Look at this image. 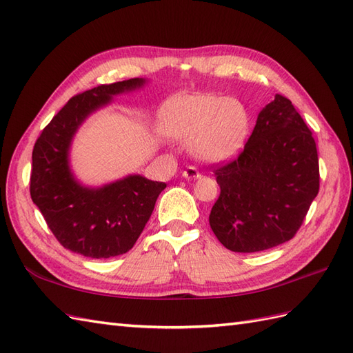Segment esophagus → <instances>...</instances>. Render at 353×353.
Returning a JSON list of instances; mask_svg holds the SVG:
<instances>
[{
  "mask_svg": "<svg viewBox=\"0 0 353 353\" xmlns=\"http://www.w3.org/2000/svg\"><path fill=\"white\" fill-rule=\"evenodd\" d=\"M183 176L187 178V179H196V178L201 176V174H199V170H197L194 166H188L183 172Z\"/></svg>",
  "mask_w": 353,
  "mask_h": 353,
  "instance_id": "esophagus-1",
  "label": "esophagus"
}]
</instances>
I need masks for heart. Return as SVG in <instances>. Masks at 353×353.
<instances>
[{"label":"heart","instance_id":"1","mask_svg":"<svg viewBox=\"0 0 353 353\" xmlns=\"http://www.w3.org/2000/svg\"><path fill=\"white\" fill-rule=\"evenodd\" d=\"M160 128L170 139L188 142L196 159L226 161L243 150L250 117L243 103L212 94H176L160 109Z\"/></svg>","mask_w":353,"mask_h":353}]
</instances>
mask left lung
Listing matches in <instances>:
<instances>
[{
	"label": "left lung",
	"mask_w": 353,
	"mask_h": 353,
	"mask_svg": "<svg viewBox=\"0 0 353 353\" xmlns=\"http://www.w3.org/2000/svg\"><path fill=\"white\" fill-rule=\"evenodd\" d=\"M220 196L210 226L228 250L254 253L289 241L319 193V159L310 128L276 94L257 115L239 156L214 168Z\"/></svg>",
	"instance_id": "obj_1"
}]
</instances>
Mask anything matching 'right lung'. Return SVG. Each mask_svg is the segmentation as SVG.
Here are the masks:
<instances>
[{
  "mask_svg": "<svg viewBox=\"0 0 353 353\" xmlns=\"http://www.w3.org/2000/svg\"><path fill=\"white\" fill-rule=\"evenodd\" d=\"M134 77L72 97L36 141L32 150L30 193L58 243L92 259L127 253L150 220L166 184L128 175L99 188L77 183L68 166V150L85 118L117 94L141 88Z\"/></svg>",
  "mask_w": 353,
  "mask_h": 353,
  "instance_id": "obj_1",
  "label": "right lung"
}]
</instances>
